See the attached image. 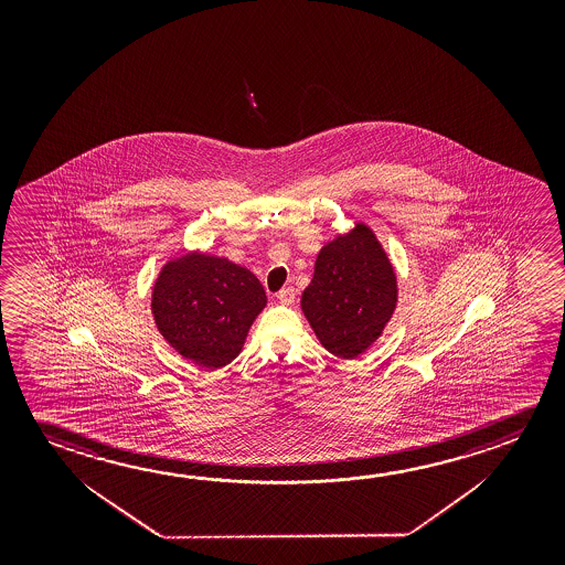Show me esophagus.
<instances>
[{"label":"esophagus","instance_id":"obj_1","mask_svg":"<svg viewBox=\"0 0 565 565\" xmlns=\"http://www.w3.org/2000/svg\"><path fill=\"white\" fill-rule=\"evenodd\" d=\"M279 303H284V306H291L294 301H296V289L294 287H286V289H281L278 294Z\"/></svg>","mask_w":565,"mask_h":565}]
</instances>
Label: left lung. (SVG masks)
<instances>
[{"label": "left lung", "instance_id": "left-lung-1", "mask_svg": "<svg viewBox=\"0 0 565 565\" xmlns=\"http://www.w3.org/2000/svg\"><path fill=\"white\" fill-rule=\"evenodd\" d=\"M396 301L386 252L366 224H356L319 252L301 309L327 351L354 359L382 334Z\"/></svg>", "mask_w": 565, "mask_h": 565}]
</instances>
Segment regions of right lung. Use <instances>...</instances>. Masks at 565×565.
Masks as SVG:
<instances>
[{
    "label": "right lung",
    "instance_id": "obj_1",
    "mask_svg": "<svg viewBox=\"0 0 565 565\" xmlns=\"http://www.w3.org/2000/svg\"><path fill=\"white\" fill-rule=\"evenodd\" d=\"M266 301L250 269L191 252L161 269L151 311L159 333L181 356L204 369H223L241 354Z\"/></svg>",
    "mask_w": 565,
    "mask_h": 565
}]
</instances>
